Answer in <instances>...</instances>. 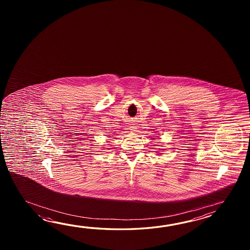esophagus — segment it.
Segmentation results:
<instances>
[{
    "instance_id": "1",
    "label": "esophagus",
    "mask_w": 250,
    "mask_h": 250,
    "mask_svg": "<svg viewBox=\"0 0 250 250\" xmlns=\"http://www.w3.org/2000/svg\"><path fill=\"white\" fill-rule=\"evenodd\" d=\"M136 128H135V127H131V130H135Z\"/></svg>"
}]
</instances>
